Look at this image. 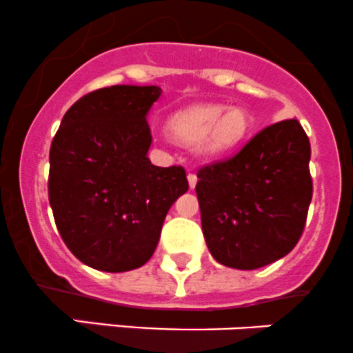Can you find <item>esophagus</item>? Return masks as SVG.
I'll return each mask as SVG.
<instances>
[{"instance_id":"esophagus-1","label":"esophagus","mask_w":353,"mask_h":353,"mask_svg":"<svg viewBox=\"0 0 353 353\" xmlns=\"http://www.w3.org/2000/svg\"><path fill=\"white\" fill-rule=\"evenodd\" d=\"M187 180H188V187H190L192 190H194L195 185H197V180H199L197 175H195V173H188V175H187Z\"/></svg>"}]
</instances>
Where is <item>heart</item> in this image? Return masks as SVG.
Wrapping results in <instances>:
<instances>
[{"instance_id":"heart-1","label":"heart","mask_w":353,"mask_h":353,"mask_svg":"<svg viewBox=\"0 0 353 353\" xmlns=\"http://www.w3.org/2000/svg\"><path fill=\"white\" fill-rule=\"evenodd\" d=\"M252 115L243 107L197 103L170 117L168 134L181 144H197L205 158H221L238 150L252 132Z\"/></svg>"}]
</instances>
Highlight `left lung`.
I'll use <instances>...</instances> for the list:
<instances>
[{"label":"left lung","mask_w":353,"mask_h":353,"mask_svg":"<svg viewBox=\"0 0 353 353\" xmlns=\"http://www.w3.org/2000/svg\"><path fill=\"white\" fill-rule=\"evenodd\" d=\"M311 144L296 119L265 127L234 156L199 170L197 199L210 255L238 270L285 256L312 197Z\"/></svg>","instance_id":"obj_1"}]
</instances>
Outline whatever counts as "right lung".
Returning <instances> with one entry per match:
<instances>
[{
  "instance_id": "1",
  "label": "right lung",
  "mask_w": 353,
  "mask_h": 353,
  "mask_svg": "<svg viewBox=\"0 0 353 353\" xmlns=\"http://www.w3.org/2000/svg\"><path fill=\"white\" fill-rule=\"evenodd\" d=\"M158 86L115 85L64 114L49 152V202L71 253L101 272L146 263L170 207L188 190L181 166L151 165L148 112Z\"/></svg>"
}]
</instances>
